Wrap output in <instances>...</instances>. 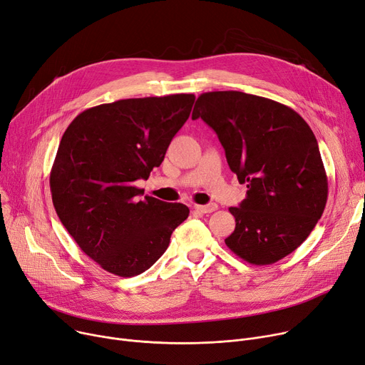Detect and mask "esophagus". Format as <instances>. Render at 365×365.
Here are the masks:
<instances>
[{"instance_id":"obj_1","label":"esophagus","mask_w":365,"mask_h":365,"mask_svg":"<svg viewBox=\"0 0 365 365\" xmlns=\"http://www.w3.org/2000/svg\"><path fill=\"white\" fill-rule=\"evenodd\" d=\"M195 210H197V212H201V213H213L217 210V204L212 202V204H207V205H195Z\"/></svg>"}]
</instances>
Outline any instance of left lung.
<instances>
[{
  "label": "left lung",
  "mask_w": 365,
  "mask_h": 365,
  "mask_svg": "<svg viewBox=\"0 0 365 365\" xmlns=\"http://www.w3.org/2000/svg\"><path fill=\"white\" fill-rule=\"evenodd\" d=\"M204 120L225 148L247 198L229 212L225 242L242 260L272 264L309 237L327 204L329 182L311 127L292 108L242 91H208L192 120Z\"/></svg>",
  "instance_id": "obj_1"
}]
</instances>
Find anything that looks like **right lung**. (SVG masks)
I'll list each match as a JSON object with an SVG mask.
<instances>
[{
	"mask_svg": "<svg viewBox=\"0 0 365 365\" xmlns=\"http://www.w3.org/2000/svg\"><path fill=\"white\" fill-rule=\"evenodd\" d=\"M194 102L182 93L103 103L63 133L50 171L53 205L81 250L113 275L149 269L189 216L185 204L139 198L136 180L161 165Z\"/></svg>",
	"mask_w": 365,
	"mask_h": 365,
	"instance_id": "right-lung-1",
	"label": "right lung"
}]
</instances>
